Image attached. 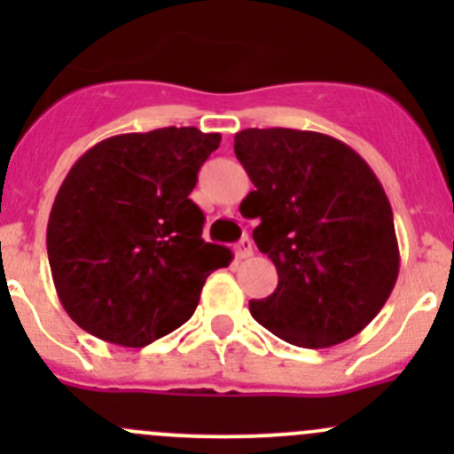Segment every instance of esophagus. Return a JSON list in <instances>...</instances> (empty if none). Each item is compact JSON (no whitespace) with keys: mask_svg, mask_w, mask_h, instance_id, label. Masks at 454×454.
Returning a JSON list of instances; mask_svg holds the SVG:
<instances>
[{"mask_svg":"<svg viewBox=\"0 0 454 454\" xmlns=\"http://www.w3.org/2000/svg\"><path fill=\"white\" fill-rule=\"evenodd\" d=\"M235 254L237 259H248V256H253V241H250V237H244V239L235 246Z\"/></svg>","mask_w":454,"mask_h":454,"instance_id":"34e87169","label":"esophagus"}]
</instances>
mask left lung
Masks as SVG:
<instances>
[{
	"label": "left lung",
	"mask_w": 454,
	"mask_h": 454,
	"mask_svg": "<svg viewBox=\"0 0 454 454\" xmlns=\"http://www.w3.org/2000/svg\"><path fill=\"white\" fill-rule=\"evenodd\" d=\"M235 155L254 184L241 213L261 219L253 239L278 272L277 290L250 301V314L296 347L354 338L400 272L393 210L375 173L318 131L244 129Z\"/></svg>",
	"instance_id": "1"
}]
</instances>
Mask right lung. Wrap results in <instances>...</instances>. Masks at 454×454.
<instances>
[{
	"instance_id": "add662e5",
	"label": "right lung",
	"mask_w": 454,
	"mask_h": 454,
	"mask_svg": "<svg viewBox=\"0 0 454 454\" xmlns=\"http://www.w3.org/2000/svg\"><path fill=\"white\" fill-rule=\"evenodd\" d=\"M222 142L195 127L100 140L74 162L48 219V261L67 316L100 340L145 347L191 318L231 250L201 239L189 198Z\"/></svg>"
}]
</instances>
